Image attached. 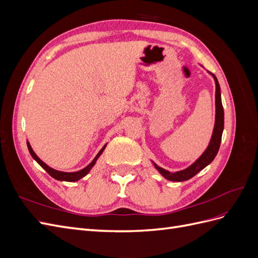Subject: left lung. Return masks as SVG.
<instances>
[{"instance_id": "8db88e82", "label": "left lung", "mask_w": 258, "mask_h": 258, "mask_svg": "<svg viewBox=\"0 0 258 258\" xmlns=\"http://www.w3.org/2000/svg\"><path fill=\"white\" fill-rule=\"evenodd\" d=\"M210 74L213 77V80L215 82V122L212 137H211V140L208 147L206 148V151L201 154L200 157L197 160H195V162H192L189 167H187L184 170L176 171V172H170V171L157 166L154 161H152L154 167L158 170V172L163 177L169 179V181L183 182L191 178L214 160L218 150H220L222 135L224 130V108L222 104L220 84H218V81L214 74Z\"/></svg>"}]
</instances>
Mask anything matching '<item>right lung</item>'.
Instances as JSON below:
<instances>
[{"label":"right lung","instance_id":"right-lung-1","mask_svg":"<svg viewBox=\"0 0 258 258\" xmlns=\"http://www.w3.org/2000/svg\"><path fill=\"white\" fill-rule=\"evenodd\" d=\"M27 145H28V150H29L31 156H32V158L46 171V172H47L53 178L58 179V181H66V182H76V181H79V179H81L82 177H84L85 175H87L90 172V170L92 169V167L96 165L98 158L100 157L101 154L103 153V151L105 150V147H106V144H105L102 148H101L100 152L97 154V156L95 157V159H93L87 167H85L84 169H82L80 171H76V172H63V171H58V170H54V169L50 168L49 166L46 165L44 161H42L40 158H38L37 155L32 150V147H31L29 141H27Z\"/></svg>","mask_w":258,"mask_h":258}]
</instances>
